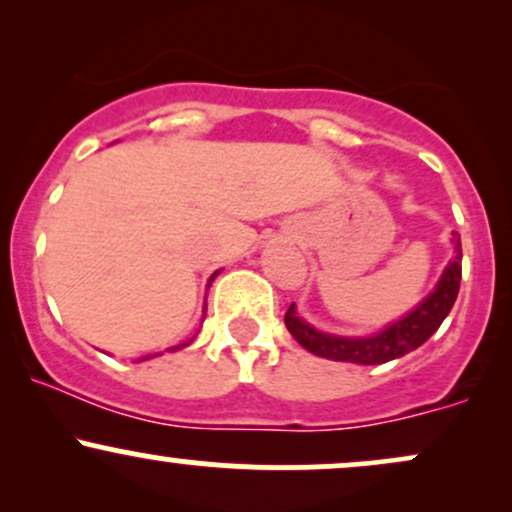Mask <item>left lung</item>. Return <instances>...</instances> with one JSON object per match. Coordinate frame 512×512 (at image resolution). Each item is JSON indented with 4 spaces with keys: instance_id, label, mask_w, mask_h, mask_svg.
I'll use <instances>...</instances> for the list:
<instances>
[{
    "instance_id": "1",
    "label": "left lung",
    "mask_w": 512,
    "mask_h": 512,
    "mask_svg": "<svg viewBox=\"0 0 512 512\" xmlns=\"http://www.w3.org/2000/svg\"><path fill=\"white\" fill-rule=\"evenodd\" d=\"M455 243V257L445 267L443 279L438 281L436 291L426 298L416 310H411L407 317L390 325L375 337H334V334L317 332L310 325H305L301 317L296 315L293 305L286 310V327L296 337V342L308 349L310 354L332 358V361L361 363V366H378L392 358H399L409 351L419 349L421 344L431 337L433 332L443 325L450 308L455 305L457 293H460L462 279V243L457 233H452Z\"/></svg>"
}]
</instances>
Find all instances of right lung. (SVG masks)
<instances>
[{"mask_svg":"<svg viewBox=\"0 0 512 512\" xmlns=\"http://www.w3.org/2000/svg\"><path fill=\"white\" fill-rule=\"evenodd\" d=\"M216 276V274H214ZM190 342H192V339H190ZM190 342H185V344H180V346H173V349H170V351H175V349H182V346H187V344H190Z\"/></svg>","mask_w":512,"mask_h":512,"instance_id":"obj_1","label":"right lung"}]
</instances>
